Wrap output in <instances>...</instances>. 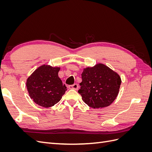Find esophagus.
Instances as JSON below:
<instances>
[{
	"label": "esophagus",
	"instance_id": "34e87169",
	"mask_svg": "<svg viewBox=\"0 0 152 152\" xmlns=\"http://www.w3.org/2000/svg\"><path fill=\"white\" fill-rule=\"evenodd\" d=\"M68 88L70 89H74V90H77L79 89V86H78L77 84H74L73 85H70L68 86Z\"/></svg>",
	"mask_w": 152,
	"mask_h": 152
}]
</instances>
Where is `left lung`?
<instances>
[{"instance_id":"obj_1","label":"left lung","mask_w":152,"mask_h":152,"mask_svg":"<svg viewBox=\"0 0 152 152\" xmlns=\"http://www.w3.org/2000/svg\"><path fill=\"white\" fill-rule=\"evenodd\" d=\"M79 93L83 102L93 108L108 107L118 94L121 79L107 66L99 63L84 68Z\"/></svg>"}]
</instances>
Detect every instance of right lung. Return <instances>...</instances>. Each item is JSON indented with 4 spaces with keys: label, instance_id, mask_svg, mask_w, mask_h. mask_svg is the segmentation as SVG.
<instances>
[{
    "label": "right lung",
    "instance_id": "add662e5",
    "mask_svg": "<svg viewBox=\"0 0 152 152\" xmlns=\"http://www.w3.org/2000/svg\"><path fill=\"white\" fill-rule=\"evenodd\" d=\"M59 70V67L44 65L28 78L27 90L36 104L49 108L60 101L67 89L58 77Z\"/></svg>",
    "mask_w": 152,
    "mask_h": 152
}]
</instances>
